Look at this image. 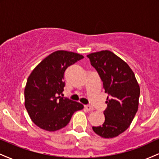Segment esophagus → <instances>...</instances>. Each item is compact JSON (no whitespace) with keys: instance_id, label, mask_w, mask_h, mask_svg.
<instances>
[{"instance_id":"34e87169","label":"esophagus","mask_w":159,"mask_h":159,"mask_svg":"<svg viewBox=\"0 0 159 159\" xmlns=\"http://www.w3.org/2000/svg\"><path fill=\"white\" fill-rule=\"evenodd\" d=\"M84 107L86 109H87V111H92L94 110L93 107L92 106H90V105H84Z\"/></svg>"}]
</instances>
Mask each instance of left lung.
Listing matches in <instances>:
<instances>
[{
	"instance_id": "1",
	"label": "left lung",
	"mask_w": 159,
	"mask_h": 159,
	"mask_svg": "<svg viewBox=\"0 0 159 159\" xmlns=\"http://www.w3.org/2000/svg\"><path fill=\"white\" fill-rule=\"evenodd\" d=\"M87 57L109 96L105 102L107 108L104 111L105 123L93 126V130L102 138H115L129 127L138 111L139 84L129 65L110 51L92 53Z\"/></svg>"
}]
</instances>
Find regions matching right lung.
I'll return each mask as SVG.
<instances>
[{"mask_svg":"<svg viewBox=\"0 0 159 159\" xmlns=\"http://www.w3.org/2000/svg\"><path fill=\"white\" fill-rule=\"evenodd\" d=\"M84 58L77 53L57 51L43 60L32 71L25 88V105L30 119L40 129L55 132L70 121L82 104L62 97L64 72Z\"/></svg>","mask_w":159,"mask_h":159,"instance_id":"add662e5","label":"right lung"}]
</instances>
